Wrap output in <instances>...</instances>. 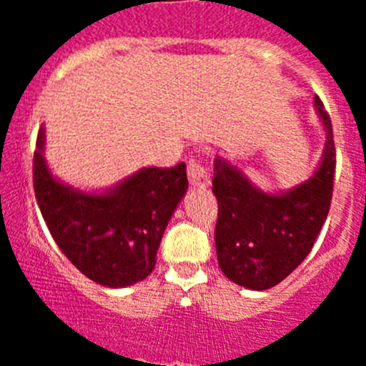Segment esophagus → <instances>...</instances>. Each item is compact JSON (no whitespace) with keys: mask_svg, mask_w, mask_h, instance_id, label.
I'll return each mask as SVG.
<instances>
[{"mask_svg":"<svg viewBox=\"0 0 366 366\" xmlns=\"http://www.w3.org/2000/svg\"><path fill=\"white\" fill-rule=\"evenodd\" d=\"M187 177H189L191 187H194V189H205V187H209V175H207L205 168L198 161H189V164H187Z\"/></svg>","mask_w":366,"mask_h":366,"instance_id":"1","label":"esophagus"}]
</instances>
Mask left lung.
I'll list each match as a JSON object with an SVG mask.
<instances>
[{
	"mask_svg": "<svg viewBox=\"0 0 366 366\" xmlns=\"http://www.w3.org/2000/svg\"><path fill=\"white\" fill-rule=\"evenodd\" d=\"M313 104L326 143L313 175L292 189L267 193L241 168L219 156L214 159L217 264L230 282L249 290L283 282L312 252L330 212L337 166L333 127L319 97Z\"/></svg>",
	"mask_w": 366,
	"mask_h": 366,
	"instance_id": "1",
	"label": "left lung"
}]
</instances>
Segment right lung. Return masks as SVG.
<instances>
[{
    "mask_svg": "<svg viewBox=\"0 0 366 366\" xmlns=\"http://www.w3.org/2000/svg\"><path fill=\"white\" fill-rule=\"evenodd\" d=\"M40 127L33 156L36 204L58 248L99 285L124 289L152 272L162 234L187 191L186 164L142 168L104 191L56 179Z\"/></svg>",
    "mask_w": 366,
    "mask_h": 366,
    "instance_id": "1",
    "label": "right lung"
}]
</instances>
